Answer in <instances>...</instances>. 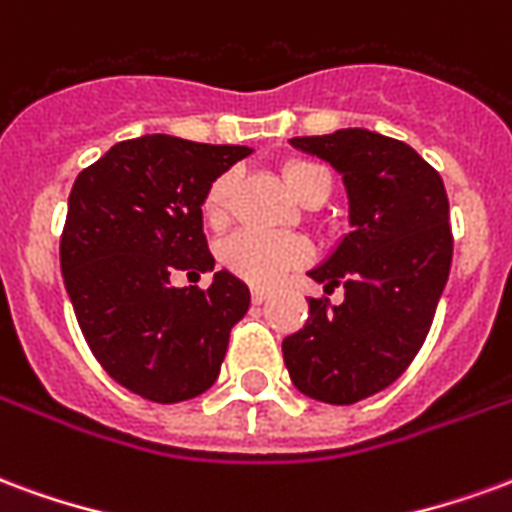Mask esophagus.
<instances>
[{
	"label": "esophagus",
	"instance_id": "1",
	"mask_svg": "<svg viewBox=\"0 0 512 512\" xmlns=\"http://www.w3.org/2000/svg\"><path fill=\"white\" fill-rule=\"evenodd\" d=\"M267 297H270V292H264V289H253V292H251V300L256 302V305L267 302Z\"/></svg>",
	"mask_w": 512,
	"mask_h": 512
}]
</instances>
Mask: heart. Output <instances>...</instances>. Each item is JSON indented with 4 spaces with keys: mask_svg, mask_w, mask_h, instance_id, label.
<instances>
[{
    "mask_svg": "<svg viewBox=\"0 0 512 512\" xmlns=\"http://www.w3.org/2000/svg\"><path fill=\"white\" fill-rule=\"evenodd\" d=\"M283 185L289 188L294 199H305V193L313 188H327L330 193V177L316 163H289L283 169ZM234 177L223 174L210 185L204 196V218L212 226H218L226 218ZM308 259V245L300 237H278V234H259V231H240L231 234L229 240L220 245V261L223 267L240 275L242 281L256 286H272L281 281L286 270Z\"/></svg>",
    "mask_w": 512,
    "mask_h": 512,
    "instance_id": "obj_1",
    "label": "heart"
}]
</instances>
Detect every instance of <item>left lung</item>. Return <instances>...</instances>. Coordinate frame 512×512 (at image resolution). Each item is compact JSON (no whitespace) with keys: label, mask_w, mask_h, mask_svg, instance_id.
<instances>
[{"label":"left lung","mask_w":512,"mask_h":512,"mask_svg":"<svg viewBox=\"0 0 512 512\" xmlns=\"http://www.w3.org/2000/svg\"><path fill=\"white\" fill-rule=\"evenodd\" d=\"M292 147L341 174L352 231L308 272L324 292L343 286V302L308 300L283 360L302 395L357 404L404 374L431 330L453 261L445 182L409 144L376 130L297 136Z\"/></svg>","instance_id":"left-lung-1"}]
</instances>
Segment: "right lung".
Instances as JSON below:
<instances>
[{"label": "right lung", "instance_id": "right-lung-1", "mask_svg": "<svg viewBox=\"0 0 512 512\" xmlns=\"http://www.w3.org/2000/svg\"><path fill=\"white\" fill-rule=\"evenodd\" d=\"M251 152L152 133L114 144L73 182L59 242L67 297L98 363L147 401L210 390L248 313L251 292L229 270L204 292L174 289L171 275L215 270L204 196Z\"/></svg>", "mask_w": 512, "mask_h": 512}]
</instances>
